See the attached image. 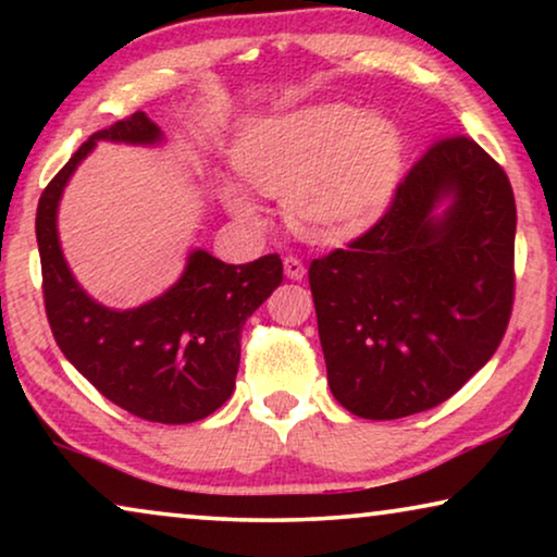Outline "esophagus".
<instances>
[{"label": "esophagus", "mask_w": 557, "mask_h": 557, "mask_svg": "<svg viewBox=\"0 0 557 557\" xmlns=\"http://www.w3.org/2000/svg\"><path fill=\"white\" fill-rule=\"evenodd\" d=\"M284 271H286V276L294 278V281H301L304 273H307V269H304V263H301V258H296V256L284 258Z\"/></svg>", "instance_id": "obj_1"}]
</instances>
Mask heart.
<instances>
[{
    "label": "heart",
    "mask_w": 557,
    "mask_h": 557,
    "mask_svg": "<svg viewBox=\"0 0 557 557\" xmlns=\"http://www.w3.org/2000/svg\"><path fill=\"white\" fill-rule=\"evenodd\" d=\"M233 162L258 193L286 197V218L301 235L334 243L364 233L387 210L403 139L387 119L326 103L258 121L243 134ZM225 205L235 218H256L240 187H225Z\"/></svg>",
    "instance_id": "b5f03b06"
}]
</instances>
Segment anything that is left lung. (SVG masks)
Masks as SVG:
<instances>
[{"mask_svg":"<svg viewBox=\"0 0 557 557\" xmlns=\"http://www.w3.org/2000/svg\"><path fill=\"white\" fill-rule=\"evenodd\" d=\"M444 196L453 205L436 219ZM515 225L505 170L454 134L423 151L370 231L311 261L339 406L370 421L421 413L490 362L515 304Z\"/></svg>","mask_w":557,"mask_h":557,"instance_id":"obj_1","label":"left lung"}]
</instances>
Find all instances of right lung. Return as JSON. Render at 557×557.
Returning a JSON list of instances; mask_svg holds the SVG:
<instances>
[{
	"label": "right lung",
	"mask_w": 557,
	"mask_h": 557,
	"mask_svg": "<svg viewBox=\"0 0 557 557\" xmlns=\"http://www.w3.org/2000/svg\"><path fill=\"white\" fill-rule=\"evenodd\" d=\"M98 139L154 144V121L136 111L81 144L37 202L35 233L52 337L103 398L151 423H195L233 395L246 319L284 281L278 253L223 263L208 250L189 256L170 292L139 309L101 307L75 284L58 243V200Z\"/></svg>",
	"instance_id": "obj_1"
}]
</instances>
